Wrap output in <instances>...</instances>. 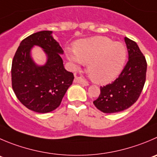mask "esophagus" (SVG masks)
Segmentation results:
<instances>
[{"label": "esophagus", "mask_w": 157, "mask_h": 157, "mask_svg": "<svg viewBox=\"0 0 157 157\" xmlns=\"http://www.w3.org/2000/svg\"><path fill=\"white\" fill-rule=\"evenodd\" d=\"M75 82L79 83V84L82 85L83 86H89V83H88L86 81V80L83 79L82 78L79 77V76H75Z\"/></svg>", "instance_id": "1"}]
</instances>
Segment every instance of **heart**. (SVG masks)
<instances>
[{"label":"heart","mask_w":157,"mask_h":157,"mask_svg":"<svg viewBox=\"0 0 157 157\" xmlns=\"http://www.w3.org/2000/svg\"><path fill=\"white\" fill-rule=\"evenodd\" d=\"M74 52L68 50L66 56L75 68L89 64L90 78L98 84H108L122 71L126 59V48L103 36H95L77 41Z\"/></svg>","instance_id":"obj_1"}]
</instances>
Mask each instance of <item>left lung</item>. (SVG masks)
<instances>
[{
    "label": "left lung",
    "instance_id": "left-lung-1",
    "mask_svg": "<svg viewBox=\"0 0 157 157\" xmlns=\"http://www.w3.org/2000/svg\"><path fill=\"white\" fill-rule=\"evenodd\" d=\"M129 60L119 78L111 84L100 87V95L93 102L105 113L127 109L137 101L146 82L147 64L135 41L125 37Z\"/></svg>",
    "mask_w": 157,
    "mask_h": 157
}]
</instances>
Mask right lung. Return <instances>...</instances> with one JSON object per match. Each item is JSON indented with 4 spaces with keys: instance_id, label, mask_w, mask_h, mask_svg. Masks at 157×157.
Returning <instances> with one entry per match:
<instances>
[{
    "instance_id": "1",
    "label": "right lung",
    "mask_w": 157,
    "mask_h": 157,
    "mask_svg": "<svg viewBox=\"0 0 157 157\" xmlns=\"http://www.w3.org/2000/svg\"><path fill=\"white\" fill-rule=\"evenodd\" d=\"M52 34V31H42L25 38L16 51L11 66L16 96L28 109L39 113L57 109L74 80L73 73L64 68L61 58L64 52ZM35 45L41 47L47 56L44 66L37 65L31 57Z\"/></svg>"
}]
</instances>
